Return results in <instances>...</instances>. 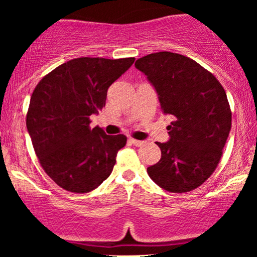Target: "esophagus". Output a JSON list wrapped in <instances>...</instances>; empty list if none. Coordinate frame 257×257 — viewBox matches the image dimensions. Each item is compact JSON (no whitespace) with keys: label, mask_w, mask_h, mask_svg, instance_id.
<instances>
[{"label":"esophagus","mask_w":257,"mask_h":257,"mask_svg":"<svg viewBox=\"0 0 257 257\" xmlns=\"http://www.w3.org/2000/svg\"><path fill=\"white\" fill-rule=\"evenodd\" d=\"M129 140H131V143L133 144V145H135V146H138V147L143 146V145H144V144H145V141H141V140H137V139H133V138H131V139H129Z\"/></svg>","instance_id":"esophagus-1"}]
</instances>
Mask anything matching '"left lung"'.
<instances>
[{
	"instance_id": "8db88e82",
	"label": "left lung",
	"mask_w": 257,
	"mask_h": 257,
	"mask_svg": "<svg viewBox=\"0 0 257 257\" xmlns=\"http://www.w3.org/2000/svg\"><path fill=\"white\" fill-rule=\"evenodd\" d=\"M135 67L147 76L162 110L173 118L169 141L157 143L162 157L147 173L168 192L193 191L215 172L231 131L226 91L213 73L178 53H152L138 59Z\"/></svg>"
}]
</instances>
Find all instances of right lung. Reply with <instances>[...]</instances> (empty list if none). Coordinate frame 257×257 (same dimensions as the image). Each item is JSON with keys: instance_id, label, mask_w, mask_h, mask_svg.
I'll return each mask as SVG.
<instances>
[{"instance_id": "1", "label": "right lung", "mask_w": 257, "mask_h": 257, "mask_svg": "<svg viewBox=\"0 0 257 257\" xmlns=\"http://www.w3.org/2000/svg\"><path fill=\"white\" fill-rule=\"evenodd\" d=\"M135 58H77L38 82L30 99L26 126L41 167L58 186L73 193L95 190L110 176L123 134L90 128V116L106 104L108 87Z\"/></svg>"}]
</instances>
